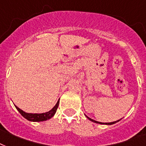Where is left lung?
<instances>
[{
	"label": "left lung",
	"instance_id": "left-lung-1",
	"mask_svg": "<svg viewBox=\"0 0 146 146\" xmlns=\"http://www.w3.org/2000/svg\"><path fill=\"white\" fill-rule=\"evenodd\" d=\"M87 116V118L88 119H90L91 121L94 122V123H99V124H106V125H112V124H114V123H117V122H119L120 119H119V120H117V121H114V122H111V123H100V122H98V121H96V120H94V119H91V118H89L88 116Z\"/></svg>",
	"mask_w": 146,
	"mask_h": 146
}]
</instances>
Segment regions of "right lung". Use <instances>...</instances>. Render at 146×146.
<instances>
[{
  "label": "right lung",
  "mask_w": 146,
  "mask_h": 146,
  "mask_svg": "<svg viewBox=\"0 0 146 146\" xmlns=\"http://www.w3.org/2000/svg\"><path fill=\"white\" fill-rule=\"evenodd\" d=\"M58 104H59V100H58L57 104L55 105V107H53L51 110L46 112V113H26L21 109H20L17 106H15V107L18 111L20 112V113L27 120L32 122H41L51 119L55 115L58 107Z\"/></svg>",
  "instance_id": "obj_1"
}]
</instances>
